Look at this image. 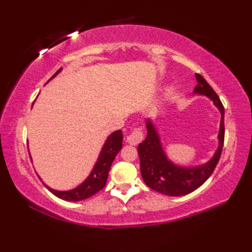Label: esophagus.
<instances>
[{
	"label": "esophagus",
	"mask_w": 252,
	"mask_h": 252,
	"mask_svg": "<svg viewBox=\"0 0 252 252\" xmlns=\"http://www.w3.org/2000/svg\"><path fill=\"white\" fill-rule=\"evenodd\" d=\"M144 140V132L142 127H136L132 131L131 134L126 137V142L131 144V145H137Z\"/></svg>",
	"instance_id": "34e87169"
}]
</instances>
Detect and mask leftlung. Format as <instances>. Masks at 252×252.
Masks as SVG:
<instances>
[{
    "label": "left lung",
    "mask_w": 252,
    "mask_h": 252,
    "mask_svg": "<svg viewBox=\"0 0 252 252\" xmlns=\"http://www.w3.org/2000/svg\"><path fill=\"white\" fill-rule=\"evenodd\" d=\"M197 85L194 93L206 95L210 98L221 112L219 147L209 161L199 167H180L168 159L160 143L158 132L151 119H147V136L137 147L141 161L142 178L148 187L163 195L184 196L200 187L210 178L220 160L224 144V107L218 94L205 78L196 73Z\"/></svg>",
    "instance_id": "obj_1"
}]
</instances>
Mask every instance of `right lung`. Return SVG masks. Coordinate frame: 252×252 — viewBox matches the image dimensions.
<instances>
[{
    "instance_id": "add662e5",
    "label": "right lung",
    "mask_w": 252,
    "mask_h": 252,
    "mask_svg": "<svg viewBox=\"0 0 252 252\" xmlns=\"http://www.w3.org/2000/svg\"><path fill=\"white\" fill-rule=\"evenodd\" d=\"M61 70L62 68L60 70H57L56 73L51 79L54 78ZM122 138L123 136L121 130H118L115 131L114 133H111L108 138L106 140L103 148H101L99 157L94 165L92 172L90 173L88 179L85 180L82 184H80L78 187H76V189L66 191H61L53 189L51 187L44 184L45 187L56 197L68 201H80L95 195L96 192H98L101 189H104V186L106 185L111 163L115 160L117 154L119 153L120 149L122 148Z\"/></svg>"
}]
</instances>
